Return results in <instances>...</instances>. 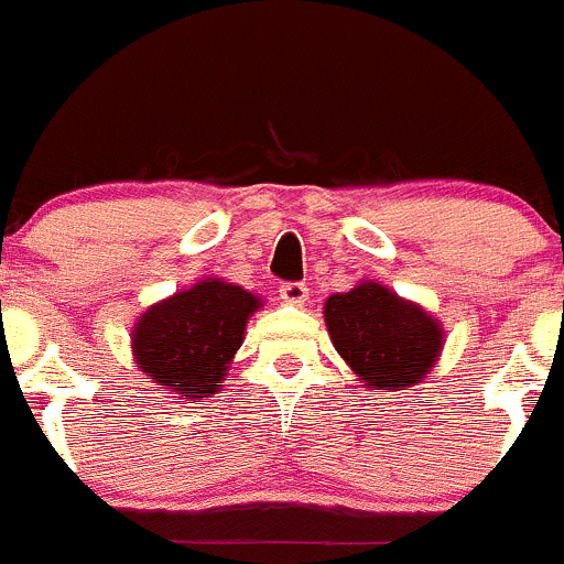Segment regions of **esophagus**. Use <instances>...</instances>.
<instances>
[{"label": "esophagus", "mask_w": 564, "mask_h": 564, "mask_svg": "<svg viewBox=\"0 0 564 564\" xmlns=\"http://www.w3.org/2000/svg\"><path fill=\"white\" fill-rule=\"evenodd\" d=\"M306 295H310V288L304 282H284L280 288V299L288 301V304L301 306L306 301Z\"/></svg>", "instance_id": "esophagus-1"}]
</instances>
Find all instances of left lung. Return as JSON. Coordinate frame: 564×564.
Wrapping results in <instances>:
<instances>
[{
  "instance_id": "1",
  "label": "left lung",
  "mask_w": 564,
  "mask_h": 564,
  "mask_svg": "<svg viewBox=\"0 0 564 564\" xmlns=\"http://www.w3.org/2000/svg\"><path fill=\"white\" fill-rule=\"evenodd\" d=\"M323 317L337 354L370 389L420 383L444 343L442 328L427 312L378 282L332 295Z\"/></svg>"
}]
</instances>
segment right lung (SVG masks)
Segmentation results:
<instances>
[{"mask_svg":"<svg viewBox=\"0 0 564 564\" xmlns=\"http://www.w3.org/2000/svg\"><path fill=\"white\" fill-rule=\"evenodd\" d=\"M260 301L243 288L203 280L150 306L131 334L133 359L164 392L181 400L219 392L227 365Z\"/></svg>","mask_w":564,"mask_h":564,"instance_id":"1","label":"right lung"}]
</instances>
